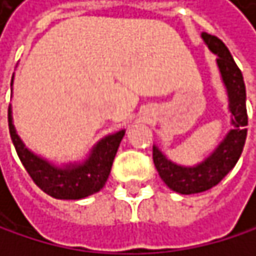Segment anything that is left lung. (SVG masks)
Here are the masks:
<instances>
[{
	"mask_svg": "<svg viewBox=\"0 0 256 256\" xmlns=\"http://www.w3.org/2000/svg\"><path fill=\"white\" fill-rule=\"evenodd\" d=\"M208 48L216 54V68L228 94V110L230 112L232 128L226 132L216 148L200 163L192 166L177 164L166 157L157 145L152 148V160L160 178L170 189L178 194H198L218 184L236 164L248 136L246 86L242 74L224 46L216 36L202 33Z\"/></svg>",
	"mask_w": 256,
	"mask_h": 256,
	"instance_id": "8db88e82",
	"label": "left lung"
}]
</instances>
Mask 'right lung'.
I'll return each mask as SVG.
<instances>
[{"label":"right lung","mask_w":256,"mask_h":256,"mask_svg":"<svg viewBox=\"0 0 256 256\" xmlns=\"http://www.w3.org/2000/svg\"><path fill=\"white\" fill-rule=\"evenodd\" d=\"M12 112V105H8V131L12 142L26 171L46 194L59 200H80L99 192L105 186L125 130H119L98 140L84 160L56 164L34 154L24 145L14 125Z\"/></svg>","instance_id":"add662e5"}]
</instances>
